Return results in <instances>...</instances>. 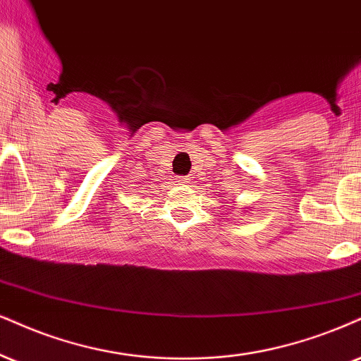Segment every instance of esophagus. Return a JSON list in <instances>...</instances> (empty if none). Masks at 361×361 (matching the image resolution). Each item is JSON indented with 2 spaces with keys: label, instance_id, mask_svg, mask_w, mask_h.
Wrapping results in <instances>:
<instances>
[{
  "label": "esophagus",
  "instance_id": "esophagus-1",
  "mask_svg": "<svg viewBox=\"0 0 361 361\" xmlns=\"http://www.w3.org/2000/svg\"><path fill=\"white\" fill-rule=\"evenodd\" d=\"M190 177H177V182H182V184H189Z\"/></svg>",
  "mask_w": 361,
  "mask_h": 361
}]
</instances>
